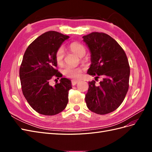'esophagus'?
I'll list each match as a JSON object with an SVG mask.
<instances>
[{
	"label": "esophagus",
	"mask_w": 152,
	"mask_h": 152,
	"mask_svg": "<svg viewBox=\"0 0 152 152\" xmlns=\"http://www.w3.org/2000/svg\"><path fill=\"white\" fill-rule=\"evenodd\" d=\"M79 80H72V86H75V85H76L77 83H78V82H79Z\"/></svg>",
	"instance_id": "esophagus-1"
}]
</instances>
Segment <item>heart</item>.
Listing matches in <instances>:
<instances>
[{"instance_id": "heart-1", "label": "heart", "mask_w": 152, "mask_h": 152, "mask_svg": "<svg viewBox=\"0 0 152 152\" xmlns=\"http://www.w3.org/2000/svg\"><path fill=\"white\" fill-rule=\"evenodd\" d=\"M70 49L73 53H74L79 57L84 56L86 53V49L83 45L77 42H72L70 45ZM65 58V50L63 47L59 48L55 53V59L58 65H61L64 61ZM82 73L80 68H75L72 66H66L63 70V75L70 79H78Z\"/></svg>"}]
</instances>
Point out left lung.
Instances as JSON below:
<instances>
[{
	"label": "left lung",
	"instance_id": "left-lung-1",
	"mask_svg": "<svg viewBox=\"0 0 152 152\" xmlns=\"http://www.w3.org/2000/svg\"><path fill=\"white\" fill-rule=\"evenodd\" d=\"M91 52V65L87 73L103 79L99 86L89 82L86 94L87 107L99 115L115 110L126 97L129 89L130 66L126 54L117 41L104 33L92 32L83 36Z\"/></svg>",
	"mask_w": 152,
	"mask_h": 152
}]
</instances>
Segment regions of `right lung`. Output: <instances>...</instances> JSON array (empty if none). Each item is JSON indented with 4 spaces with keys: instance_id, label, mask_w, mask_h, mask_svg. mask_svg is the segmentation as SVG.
Listing matches in <instances>:
<instances>
[{
    "instance_id": "1",
    "label": "right lung",
    "mask_w": 152,
    "mask_h": 152,
    "mask_svg": "<svg viewBox=\"0 0 152 152\" xmlns=\"http://www.w3.org/2000/svg\"><path fill=\"white\" fill-rule=\"evenodd\" d=\"M69 36L55 31L45 32L27 48L20 68L23 94L31 107L44 115L61 112L68 102L71 81L61 78L54 86L49 82L53 77H61L57 69L55 53Z\"/></svg>"
}]
</instances>
